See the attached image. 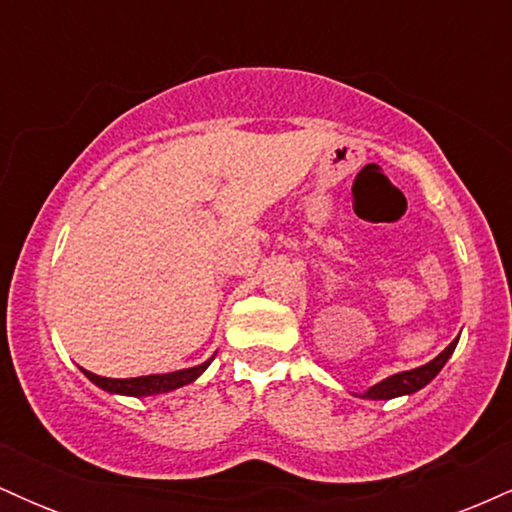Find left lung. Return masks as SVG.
Instances as JSON below:
<instances>
[{
  "label": "left lung",
  "mask_w": 512,
  "mask_h": 512,
  "mask_svg": "<svg viewBox=\"0 0 512 512\" xmlns=\"http://www.w3.org/2000/svg\"><path fill=\"white\" fill-rule=\"evenodd\" d=\"M460 339V337H457ZM457 339H452L450 346H445V351H440V354L433 358V361H428L426 366H419V368H411V370H404V373H395L390 375V378L380 380L378 385H373L370 390L363 392V399H395V397H402V395H411V392H419L421 387H426L431 383L433 378L440 373V368L448 363V358L452 356V351H455L457 346Z\"/></svg>",
  "instance_id": "1"
}]
</instances>
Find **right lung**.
<instances>
[{
	"label": "right lung",
	"instance_id": "add662e5",
	"mask_svg": "<svg viewBox=\"0 0 512 512\" xmlns=\"http://www.w3.org/2000/svg\"><path fill=\"white\" fill-rule=\"evenodd\" d=\"M214 361V356L209 361H204L202 366L195 368H182L175 373H163V375H142V378H103V375L84 370V375L91 380L93 385H98L105 392H113V395H127V397H151V395H163V392L178 390L182 385L195 383L199 375L209 368V363Z\"/></svg>",
	"mask_w": 512,
	"mask_h": 512
}]
</instances>
